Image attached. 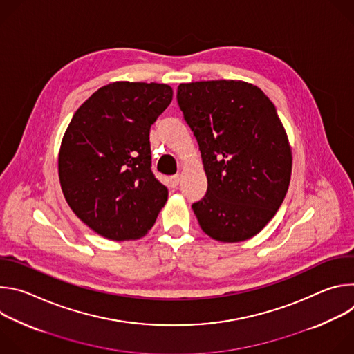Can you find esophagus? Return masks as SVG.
<instances>
[{"label":"esophagus","instance_id":"1","mask_svg":"<svg viewBox=\"0 0 354 354\" xmlns=\"http://www.w3.org/2000/svg\"><path fill=\"white\" fill-rule=\"evenodd\" d=\"M179 182H180V176L179 175H174V176H171L169 178V186L171 187H178V185H179Z\"/></svg>","mask_w":354,"mask_h":354}]
</instances>
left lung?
Returning <instances> with one entry per match:
<instances>
[{"label": "left lung", "instance_id": "left-lung-1", "mask_svg": "<svg viewBox=\"0 0 354 354\" xmlns=\"http://www.w3.org/2000/svg\"><path fill=\"white\" fill-rule=\"evenodd\" d=\"M178 105L193 131L207 193L192 205L209 236L241 242L263 230L288 190L291 148L272 100L234 80L178 86Z\"/></svg>", "mask_w": 354, "mask_h": 354}]
</instances>
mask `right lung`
<instances>
[{"mask_svg": "<svg viewBox=\"0 0 354 354\" xmlns=\"http://www.w3.org/2000/svg\"><path fill=\"white\" fill-rule=\"evenodd\" d=\"M172 88L118 81L74 113L62 141L59 178L75 216L112 241L144 236L168 198L151 171L149 129L169 106Z\"/></svg>", "mask_w": 354, "mask_h": 354, "instance_id": "obj_1", "label": "right lung"}]
</instances>
